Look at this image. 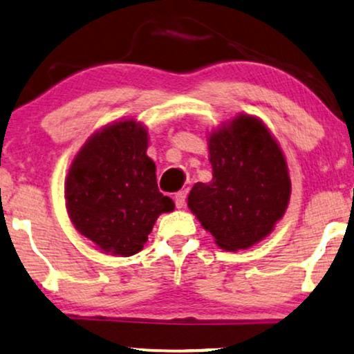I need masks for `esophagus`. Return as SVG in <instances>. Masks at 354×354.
<instances>
[{"instance_id":"1","label":"esophagus","mask_w":354,"mask_h":354,"mask_svg":"<svg viewBox=\"0 0 354 354\" xmlns=\"http://www.w3.org/2000/svg\"><path fill=\"white\" fill-rule=\"evenodd\" d=\"M186 197H187V192L186 191H181L178 192L175 196V203H176V208H183L184 203H186Z\"/></svg>"}]
</instances>
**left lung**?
<instances>
[{"label":"left lung","mask_w":354,"mask_h":354,"mask_svg":"<svg viewBox=\"0 0 354 354\" xmlns=\"http://www.w3.org/2000/svg\"><path fill=\"white\" fill-rule=\"evenodd\" d=\"M212 181L197 183L187 207L223 250H247L274 231L292 183L281 144L261 118L239 113L207 134Z\"/></svg>","instance_id":"obj_1"}]
</instances>
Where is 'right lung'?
<instances>
[{
	"label": "right lung",
	"instance_id": "right-lung-1",
	"mask_svg": "<svg viewBox=\"0 0 354 354\" xmlns=\"http://www.w3.org/2000/svg\"><path fill=\"white\" fill-rule=\"evenodd\" d=\"M147 146V127L133 117L122 118L94 131L67 170V215L107 255L141 252L157 218L175 210V202L158 192Z\"/></svg>",
	"mask_w": 354,
	"mask_h": 354
}]
</instances>
